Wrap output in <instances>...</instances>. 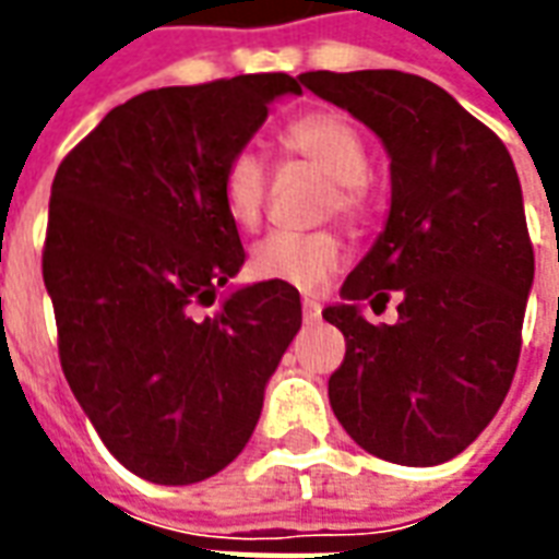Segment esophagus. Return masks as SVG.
<instances>
[{
	"instance_id": "34e87169",
	"label": "esophagus",
	"mask_w": 559,
	"mask_h": 559,
	"mask_svg": "<svg viewBox=\"0 0 559 559\" xmlns=\"http://www.w3.org/2000/svg\"><path fill=\"white\" fill-rule=\"evenodd\" d=\"M302 314L308 323H314L320 320V302H317V296H305L302 299Z\"/></svg>"
}]
</instances>
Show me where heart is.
<instances>
[{
  "label": "heart",
  "instance_id": "1",
  "mask_svg": "<svg viewBox=\"0 0 559 559\" xmlns=\"http://www.w3.org/2000/svg\"><path fill=\"white\" fill-rule=\"evenodd\" d=\"M281 148L299 155L332 179L326 212L359 218L368 209V146L347 116L338 110H308L296 116L281 131ZM266 194L269 176L263 160L248 148L233 152L221 170V197L233 224L242 230L254 227L266 206ZM248 266L257 278L278 281L296 290H320L344 266V245L335 230L269 233L251 248Z\"/></svg>",
  "mask_w": 559,
  "mask_h": 559
}]
</instances>
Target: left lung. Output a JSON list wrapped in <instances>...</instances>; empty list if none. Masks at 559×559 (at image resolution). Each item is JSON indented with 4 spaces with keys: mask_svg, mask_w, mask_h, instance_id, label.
I'll list each match as a JSON object with an SVG mask.
<instances>
[{
    "mask_svg": "<svg viewBox=\"0 0 559 559\" xmlns=\"http://www.w3.org/2000/svg\"><path fill=\"white\" fill-rule=\"evenodd\" d=\"M302 86L383 140L386 230L323 317L347 341L329 404L365 452L431 467L464 452L500 411L521 356L533 287L512 155L437 83L404 71H308ZM400 296V323L358 311Z\"/></svg>",
    "mask_w": 559,
    "mask_h": 559,
    "instance_id": "obj_1",
    "label": "left lung"
}]
</instances>
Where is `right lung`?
I'll return each instance as SVG.
<instances>
[{
  "mask_svg": "<svg viewBox=\"0 0 559 559\" xmlns=\"http://www.w3.org/2000/svg\"><path fill=\"white\" fill-rule=\"evenodd\" d=\"M290 74L148 90L119 104L59 164L44 239L59 362L104 445L140 479L191 485L254 433L263 392L302 326L299 290L215 293L245 248L221 170Z\"/></svg>",
  "mask_w": 559,
  "mask_h": 559,
  "instance_id": "right-lung-1",
  "label": "right lung"
}]
</instances>
